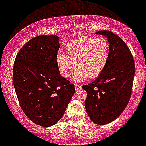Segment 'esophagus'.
Segmentation results:
<instances>
[{
	"instance_id": "34e87169",
	"label": "esophagus",
	"mask_w": 146,
	"mask_h": 146,
	"mask_svg": "<svg viewBox=\"0 0 146 146\" xmlns=\"http://www.w3.org/2000/svg\"><path fill=\"white\" fill-rule=\"evenodd\" d=\"M82 87L81 85H80V84H78V85H75V88H76V90H78L79 89H80Z\"/></svg>"
}]
</instances>
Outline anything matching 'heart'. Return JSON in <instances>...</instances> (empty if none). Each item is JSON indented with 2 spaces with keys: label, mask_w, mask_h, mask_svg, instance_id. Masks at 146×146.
Here are the masks:
<instances>
[{
  "label": "heart",
  "mask_w": 146,
  "mask_h": 146,
  "mask_svg": "<svg viewBox=\"0 0 146 146\" xmlns=\"http://www.w3.org/2000/svg\"><path fill=\"white\" fill-rule=\"evenodd\" d=\"M66 54L58 53L56 61L60 73L65 78L77 64L78 70L74 79L80 81L89 77L96 78L102 73L110 57V42L104 37L83 36L71 41L66 45Z\"/></svg>",
  "instance_id": "obj_1"
}]
</instances>
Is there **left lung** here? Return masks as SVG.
Returning a JSON list of instances; mask_svg holds the SVG:
<instances>
[{
	"label": "left lung",
	"mask_w": 146,
	"mask_h": 146,
	"mask_svg": "<svg viewBox=\"0 0 146 146\" xmlns=\"http://www.w3.org/2000/svg\"><path fill=\"white\" fill-rule=\"evenodd\" d=\"M110 42V57L105 68L98 78L82 85L88 93L85 107L91 121L104 125L121 115L129 103L132 92L135 64L127 45L116 34L101 30Z\"/></svg>",
	"instance_id": "8db88e82"
}]
</instances>
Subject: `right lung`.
I'll return each mask as SVG.
<instances>
[{"label": "right lung", "instance_id": "right-lung-1", "mask_svg": "<svg viewBox=\"0 0 146 146\" xmlns=\"http://www.w3.org/2000/svg\"><path fill=\"white\" fill-rule=\"evenodd\" d=\"M58 40L56 35L35 36L19 51L13 66V85L20 107L29 120L44 127L61 119L76 91L57 66Z\"/></svg>", "mask_w": 146, "mask_h": 146}]
</instances>
